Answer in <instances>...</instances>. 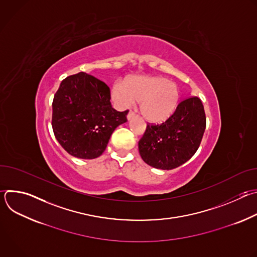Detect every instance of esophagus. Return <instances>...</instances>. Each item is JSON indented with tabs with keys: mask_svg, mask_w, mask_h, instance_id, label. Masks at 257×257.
<instances>
[{
	"mask_svg": "<svg viewBox=\"0 0 257 257\" xmlns=\"http://www.w3.org/2000/svg\"><path fill=\"white\" fill-rule=\"evenodd\" d=\"M135 117V114H134V112H132V111H129V113H128V115H127V119H128V121L129 120H131V119H133Z\"/></svg>",
	"mask_w": 257,
	"mask_h": 257,
	"instance_id": "obj_1",
	"label": "esophagus"
}]
</instances>
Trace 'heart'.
Returning <instances> with one entry per match:
<instances>
[{
	"instance_id": "obj_1",
	"label": "heart",
	"mask_w": 257,
	"mask_h": 257,
	"mask_svg": "<svg viewBox=\"0 0 257 257\" xmlns=\"http://www.w3.org/2000/svg\"><path fill=\"white\" fill-rule=\"evenodd\" d=\"M112 99L122 108L138 100L142 116L150 122L158 123L174 113L180 99V88L164 77L134 75L126 82L118 80L113 84Z\"/></svg>"
}]
</instances>
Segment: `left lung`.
Instances as JSON below:
<instances>
[{
    "mask_svg": "<svg viewBox=\"0 0 257 257\" xmlns=\"http://www.w3.org/2000/svg\"><path fill=\"white\" fill-rule=\"evenodd\" d=\"M205 121L204 108L198 97L182 100L166 122L146 127L138 142L141 159L161 170H172L186 163L199 148Z\"/></svg>",
    "mask_w": 257,
    "mask_h": 257,
    "instance_id": "left-lung-1",
    "label": "left lung"
}]
</instances>
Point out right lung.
Returning <instances> with one entry per match:
<instances>
[{
  "mask_svg": "<svg viewBox=\"0 0 257 257\" xmlns=\"http://www.w3.org/2000/svg\"><path fill=\"white\" fill-rule=\"evenodd\" d=\"M108 86L79 72L65 78L53 100L52 126L71 156L92 160L102 155L115 129L127 122L128 111L112 107Z\"/></svg>",
  "mask_w": 257,
  "mask_h": 257,
  "instance_id": "obj_1",
  "label": "right lung"
}]
</instances>
